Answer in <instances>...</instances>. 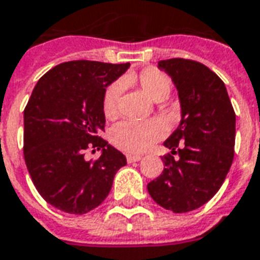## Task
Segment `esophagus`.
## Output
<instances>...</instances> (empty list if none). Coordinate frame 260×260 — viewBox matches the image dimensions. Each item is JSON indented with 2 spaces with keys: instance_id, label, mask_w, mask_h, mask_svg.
<instances>
[{
  "instance_id": "esophagus-1",
  "label": "esophagus",
  "mask_w": 260,
  "mask_h": 260,
  "mask_svg": "<svg viewBox=\"0 0 260 260\" xmlns=\"http://www.w3.org/2000/svg\"><path fill=\"white\" fill-rule=\"evenodd\" d=\"M140 159H142L140 155H135V154L126 155V161H128V162H136V161H140Z\"/></svg>"
}]
</instances>
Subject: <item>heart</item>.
Listing matches in <instances>:
<instances>
[{
    "mask_svg": "<svg viewBox=\"0 0 260 260\" xmlns=\"http://www.w3.org/2000/svg\"><path fill=\"white\" fill-rule=\"evenodd\" d=\"M126 82H136L142 91L153 102H164L171 93L172 81L165 73L155 69H146L138 76H128ZM122 84L120 81L111 84L103 99V113L107 118H113L118 111ZM161 135L158 125L151 121H121L111 128L110 138L113 145L126 153H143Z\"/></svg>",
    "mask_w": 260,
    "mask_h": 260,
    "instance_id": "heart-1",
    "label": "heart"
}]
</instances>
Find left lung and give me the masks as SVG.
I'll list each match as a JSON object with an SVG mask.
<instances>
[{
    "label": "left lung",
    "instance_id": "obj_1",
    "mask_svg": "<svg viewBox=\"0 0 260 260\" xmlns=\"http://www.w3.org/2000/svg\"><path fill=\"white\" fill-rule=\"evenodd\" d=\"M174 82L180 122L164 142L173 156L162 157L164 171L147 184L151 199L175 213L208 203L226 179L234 157L236 114L228 89L212 70L189 59L158 61Z\"/></svg>",
    "mask_w": 260,
    "mask_h": 260
}]
</instances>
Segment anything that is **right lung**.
<instances>
[{"label": "right lung", "mask_w": 260, "mask_h": 260, "mask_svg": "<svg viewBox=\"0 0 260 260\" xmlns=\"http://www.w3.org/2000/svg\"><path fill=\"white\" fill-rule=\"evenodd\" d=\"M129 63L73 60L53 67L38 80L24 109V161L38 193L63 212L82 215L110 193L125 155L101 132L106 117V88ZM86 148L102 149L96 161Z\"/></svg>", "instance_id": "right-lung-1"}]
</instances>
